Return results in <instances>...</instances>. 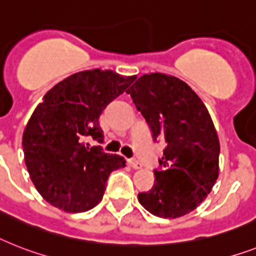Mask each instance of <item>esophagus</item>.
I'll list each match as a JSON object with an SVG mask.
<instances>
[{
    "mask_svg": "<svg viewBox=\"0 0 256 256\" xmlns=\"http://www.w3.org/2000/svg\"><path fill=\"white\" fill-rule=\"evenodd\" d=\"M128 164H130L132 168H142V164H141L138 161H136V160H128Z\"/></svg>",
    "mask_w": 256,
    "mask_h": 256,
    "instance_id": "esophagus-1",
    "label": "esophagus"
}]
</instances>
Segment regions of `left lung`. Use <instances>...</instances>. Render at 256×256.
Wrapping results in <instances>:
<instances>
[{
	"instance_id": "left-lung-1",
	"label": "left lung",
	"mask_w": 256,
	"mask_h": 256,
	"mask_svg": "<svg viewBox=\"0 0 256 256\" xmlns=\"http://www.w3.org/2000/svg\"><path fill=\"white\" fill-rule=\"evenodd\" d=\"M153 140L166 142L152 190L138 194L148 212L176 218L192 212L218 178L220 141L206 104L184 81L144 74L128 90Z\"/></svg>"
}]
</instances>
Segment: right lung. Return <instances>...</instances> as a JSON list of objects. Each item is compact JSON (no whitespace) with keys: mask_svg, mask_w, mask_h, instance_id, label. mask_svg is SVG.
<instances>
[{"mask_svg":"<svg viewBox=\"0 0 256 256\" xmlns=\"http://www.w3.org/2000/svg\"><path fill=\"white\" fill-rule=\"evenodd\" d=\"M136 80L112 70H84L58 82L43 96L23 132L30 178L50 206L68 213L94 208L104 195L114 170L126 160L90 146L103 142L99 116Z\"/></svg>","mask_w":256,"mask_h":256,"instance_id":"add662e5","label":"right lung"}]
</instances>
